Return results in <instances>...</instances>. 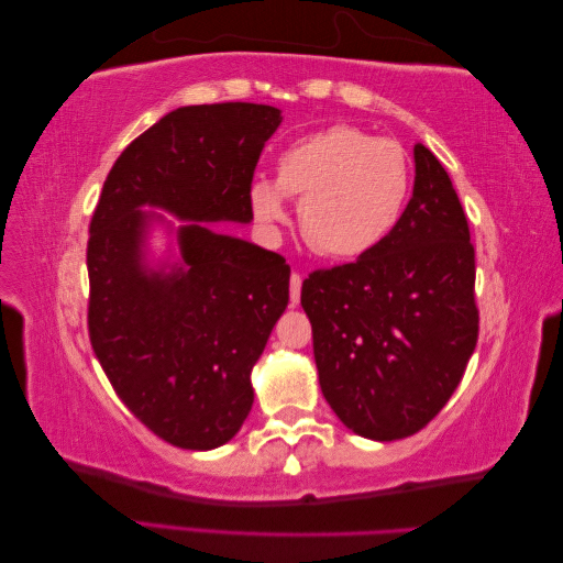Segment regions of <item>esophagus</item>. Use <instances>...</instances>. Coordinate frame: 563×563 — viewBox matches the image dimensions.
Masks as SVG:
<instances>
[{
    "mask_svg": "<svg viewBox=\"0 0 563 563\" xmlns=\"http://www.w3.org/2000/svg\"><path fill=\"white\" fill-rule=\"evenodd\" d=\"M301 274H298V272H294L291 274V303H298V301H301Z\"/></svg>",
    "mask_w": 563,
    "mask_h": 563,
    "instance_id": "esophagus-1",
    "label": "esophagus"
}]
</instances>
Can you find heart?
<instances>
[{
    "instance_id": "heart-1",
    "label": "heart",
    "mask_w": 563,
    "mask_h": 563,
    "mask_svg": "<svg viewBox=\"0 0 563 563\" xmlns=\"http://www.w3.org/2000/svg\"><path fill=\"white\" fill-rule=\"evenodd\" d=\"M404 147L354 125H330L298 137L277 159V179H257L250 206L260 223L286 218V197H298V228L330 260H357L394 231L410 194Z\"/></svg>"
}]
</instances>
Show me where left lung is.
Returning a JSON list of instances; mask_svg holds the SVG:
<instances>
[{
  "label": "left lung",
  "mask_w": 563,
  "mask_h": 563,
  "mask_svg": "<svg viewBox=\"0 0 563 563\" xmlns=\"http://www.w3.org/2000/svg\"><path fill=\"white\" fill-rule=\"evenodd\" d=\"M416 185L382 245L303 282L318 382L366 440L416 434L444 408L478 340L476 262L446 169L412 147Z\"/></svg>",
  "instance_id": "8db88e82"
}]
</instances>
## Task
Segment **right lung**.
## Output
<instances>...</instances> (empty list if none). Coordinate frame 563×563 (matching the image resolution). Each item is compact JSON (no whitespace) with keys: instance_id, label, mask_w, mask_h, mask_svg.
Returning <instances> with one entry per match:
<instances>
[{"instance_id":"obj_1","label":"right lung","mask_w":563,"mask_h":563,"mask_svg":"<svg viewBox=\"0 0 563 563\" xmlns=\"http://www.w3.org/2000/svg\"><path fill=\"white\" fill-rule=\"evenodd\" d=\"M282 111L225 101L169 111L113 163L89 223V340L133 416L181 450L235 438L255 400L252 366L289 303L277 252L216 233L250 223V187ZM176 229L180 260L151 268L153 222Z\"/></svg>"}]
</instances>
